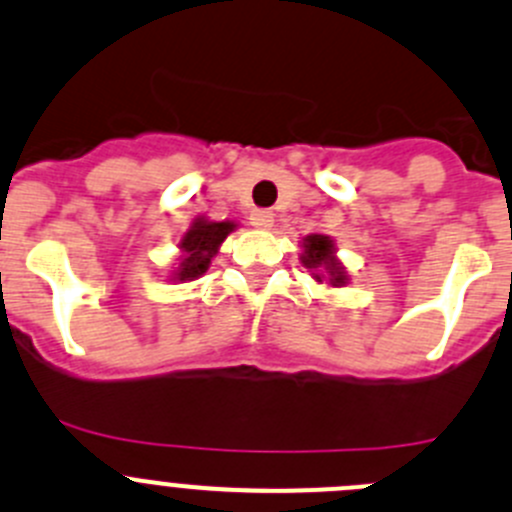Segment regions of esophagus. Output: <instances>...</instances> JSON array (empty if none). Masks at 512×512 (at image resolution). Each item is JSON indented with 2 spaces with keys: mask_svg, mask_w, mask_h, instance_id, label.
I'll use <instances>...</instances> for the list:
<instances>
[{
  "mask_svg": "<svg viewBox=\"0 0 512 512\" xmlns=\"http://www.w3.org/2000/svg\"><path fill=\"white\" fill-rule=\"evenodd\" d=\"M272 222H275V217H272V212H267V209H255V212L250 214V224L257 229H270Z\"/></svg>",
  "mask_w": 512,
  "mask_h": 512,
  "instance_id": "34e87169",
  "label": "esophagus"
}]
</instances>
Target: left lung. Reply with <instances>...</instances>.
<instances>
[{
	"mask_svg": "<svg viewBox=\"0 0 512 512\" xmlns=\"http://www.w3.org/2000/svg\"><path fill=\"white\" fill-rule=\"evenodd\" d=\"M333 240H328L326 234H310L303 242V265L313 272L315 280H321V272H328V280L331 285L346 283V275H343L341 265L333 257Z\"/></svg>",
	"mask_w": 512,
	"mask_h": 512,
	"instance_id": "left-lung-1",
	"label": "left lung"
}]
</instances>
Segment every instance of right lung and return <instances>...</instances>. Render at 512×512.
Returning a JSON list of instances; mask_svg holds the SVG:
<instances>
[{"mask_svg": "<svg viewBox=\"0 0 512 512\" xmlns=\"http://www.w3.org/2000/svg\"><path fill=\"white\" fill-rule=\"evenodd\" d=\"M232 222H207V219H197L191 224L189 232L181 240V250L184 257L179 262V270L174 272L176 280H194L209 270V262L217 255L219 245L227 240V234L232 232Z\"/></svg>", "mask_w": 512, "mask_h": 512, "instance_id": "1", "label": "right lung"}]
</instances>
